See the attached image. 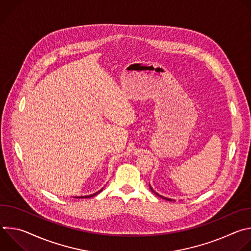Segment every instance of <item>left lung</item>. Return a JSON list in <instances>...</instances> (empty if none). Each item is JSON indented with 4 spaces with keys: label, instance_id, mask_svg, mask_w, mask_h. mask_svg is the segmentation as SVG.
<instances>
[{
    "label": "left lung",
    "instance_id": "8db88e82",
    "mask_svg": "<svg viewBox=\"0 0 251 251\" xmlns=\"http://www.w3.org/2000/svg\"><path fill=\"white\" fill-rule=\"evenodd\" d=\"M150 189H151V191L156 195V196H158V197H160V198H162V199H165L166 201H174V200H172V199H169V198H165V197H163V196H161V195H159L158 193H156L154 190H153V188L150 186Z\"/></svg>",
    "mask_w": 251,
    "mask_h": 251
}]
</instances>
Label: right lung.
Returning <instances> with one entry per match:
<instances>
[{"label":"right lung","instance_id":"obj_1","mask_svg":"<svg viewBox=\"0 0 251 251\" xmlns=\"http://www.w3.org/2000/svg\"><path fill=\"white\" fill-rule=\"evenodd\" d=\"M103 190V188L101 189V190H99L98 192H96V193H94V194H92V195H89V196H81V197H75V199H87V198H92V197H94V196H96V195H98L101 191Z\"/></svg>","mask_w":251,"mask_h":251}]
</instances>
